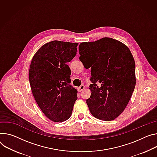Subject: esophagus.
Here are the masks:
<instances>
[{
    "label": "esophagus",
    "instance_id": "34e87169",
    "mask_svg": "<svg viewBox=\"0 0 157 157\" xmlns=\"http://www.w3.org/2000/svg\"><path fill=\"white\" fill-rule=\"evenodd\" d=\"M84 88H85V86H84V85H81V86H79V88H78V91L79 92H81V91H82Z\"/></svg>",
    "mask_w": 157,
    "mask_h": 157
}]
</instances>
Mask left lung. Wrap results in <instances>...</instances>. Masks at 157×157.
<instances>
[{"instance_id":"1","label":"left lung","mask_w":157,"mask_h":157,"mask_svg":"<svg viewBox=\"0 0 157 157\" xmlns=\"http://www.w3.org/2000/svg\"><path fill=\"white\" fill-rule=\"evenodd\" d=\"M79 54L84 66L91 67V94L86 103L91 115L104 121L116 119L129 102L136 84L135 63L130 50L118 40L103 37L82 42Z\"/></svg>"}]
</instances>
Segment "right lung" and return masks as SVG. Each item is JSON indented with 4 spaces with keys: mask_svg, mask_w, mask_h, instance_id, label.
Instances as JSON below:
<instances>
[{
    "mask_svg": "<svg viewBox=\"0 0 157 157\" xmlns=\"http://www.w3.org/2000/svg\"><path fill=\"white\" fill-rule=\"evenodd\" d=\"M78 43L52 40L42 46L32 59L29 79L35 100L44 115L63 122L72 114L77 90L71 86L67 63L76 54Z\"/></svg>",
    "mask_w": 157,
    "mask_h": 157,
    "instance_id": "add662e5",
    "label": "right lung"
}]
</instances>
